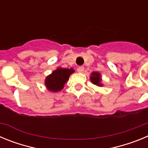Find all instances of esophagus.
I'll return each instance as SVG.
<instances>
[{
	"label": "esophagus",
	"instance_id": "34e87169",
	"mask_svg": "<svg viewBox=\"0 0 148 148\" xmlns=\"http://www.w3.org/2000/svg\"><path fill=\"white\" fill-rule=\"evenodd\" d=\"M84 70V66H78V67L77 68V71L79 73H83Z\"/></svg>",
	"mask_w": 148,
	"mask_h": 148
}]
</instances>
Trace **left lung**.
Returning a JSON list of instances; mask_svg holds the SVG:
<instances>
[{
  "instance_id": "1",
  "label": "left lung",
  "mask_w": 148,
  "mask_h": 148,
  "mask_svg": "<svg viewBox=\"0 0 148 148\" xmlns=\"http://www.w3.org/2000/svg\"><path fill=\"white\" fill-rule=\"evenodd\" d=\"M90 82H92L93 84L98 86V87H102V79H101V75L98 72H92L91 74H90Z\"/></svg>"
}]
</instances>
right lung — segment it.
Here are the masks:
<instances>
[{"mask_svg":"<svg viewBox=\"0 0 148 148\" xmlns=\"http://www.w3.org/2000/svg\"><path fill=\"white\" fill-rule=\"evenodd\" d=\"M75 72L74 69L58 67L51 74L46 77L44 84L49 92H59L64 88V84L69 80L70 75Z\"/></svg>","mask_w":148,"mask_h":148,"instance_id":"add662e5","label":"right lung"}]
</instances>
